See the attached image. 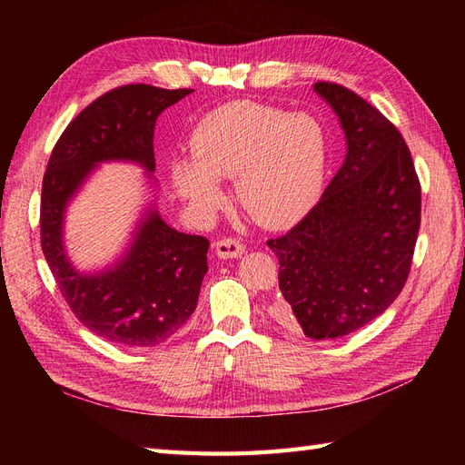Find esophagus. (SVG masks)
<instances>
[{
	"label": "esophagus",
	"mask_w": 465,
	"mask_h": 465,
	"mask_svg": "<svg viewBox=\"0 0 465 465\" xmlns=\"http://www.w3.org/2000/svg\"><path fill=\"white\" fill-rule=\"evenodd\" d=\"M246 252L244 244L241 241H234V238H223L215 244V254L221 260H232V258H241Z\"/></svg>",
	"instance_id": "1"
}]
</instances>
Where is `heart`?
<instances>
[{"label":"heart","mask_w":465,"mask_h":465,"mask_svg":"<svg viewBox=\"0 0 465 465\" xmlns=\"http://www.w3.org/2000/svg\"><path fill=\"white\" fill-rule=\"evenodd\" d=\"M192 159L173 164V184L195 215L224 203L217 180L234 178L236 202L263 227H285L312 203L326 168V137L306 114L258 103L224 104L190 135Z\"/></svg>","instance_id":"heart-1"}]
</instances>
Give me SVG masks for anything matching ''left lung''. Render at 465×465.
Segmentation results:
<instances>
[{"label":"left lung","mask_w":465,"mask_h":465,"mask_svg":"<svg viewBox=\"0 0 465 465\" xmlns=\"http://www.w3.org/2000/svg\"><path fill=\"white\" fill-rule=\"evenodd\" d=\"M347 153L320 202L267 241L279 260V314L311 340L367 326L396 301L411 270L420 184L401 134L357 93L320 81Z\"/></svg>","instance_id":"left-lung-1"}]
</instances>
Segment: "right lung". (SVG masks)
I'll use <instances>...</instances> for the list:
<instances>
[{
	"instance_id": "obj_1",
	"label": "right lung",
	"mask_w": 465,
	"mask_h": 465,
	"mask_svg": "<svg viewBox=\"0 0 465 465\" xmlns=\"http://www.w3.org/2000/svg\"><path fill=\"white\" fill-rule=\"evenodd\" d=\"M190 93L137 83L98 96L67 125L42 180L40 242L50 272L83 326L114 345L154 347L184 326L207 273L209 241L168 227L151 203L128 250L85 273L65 252V211L101 163H135L154 184V122Z\"/></svg>"
}]
</instances>
